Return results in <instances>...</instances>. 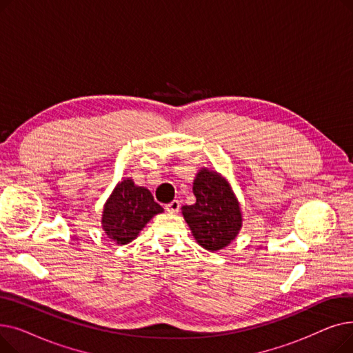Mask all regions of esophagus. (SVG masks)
I'll use <instances>...</instances> for the list:
<instances>
[{"label":"esophagus","mask_w":353,"mask_h":353,"mask_svg":"<svg viewBox=\"0 0 353 353\" xmlns=\"http://www.w3.org/2000/svg\"><path fill=\"white\" fill-rule=\"evenodd\" d=\"M180 206H181L180 205V200H173V201L169 203V205H165V210L170 212V213H177Z\"/></svg>","instance_id":"obj_1"}]
</instances>
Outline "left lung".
<instances>
[{
  "label": "left lung",
  "instance_id": "left-lung-1",
  "mask_svg": "<svg viewBox=\"0 0 353 353\" xmlns=\"http://www.w3.org/2000/svg\"><path fill=\"white\" fill-rule=\"evenodd\" d=\"M196 203L183 206L184 220L197 243L210 252L228 246L242 228L239 203L225 179L203 169L193 183Z\"/></svg>",
  "mask_w": 353,
  "mask_h": 353
}]
</instances>
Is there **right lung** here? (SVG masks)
I'll list each match as a JSON object with an SVG mask.
<instances>
[{"instance_id": "obj_1", "label": "right lung", "mask_w": 353, "mask_h": 353, "mask_svg": "<svg viewBox=\"0 0 353 353\" xmlns=\"http://www.w3.org/2000/svg\"><path fill=\"white\" fill-rule=\"evenodd\" d=\"M163 208L152 193L139 188L133 180H123L107 200L103 212V229L110 239L125 245L137 237L140 230Z\"/></svg>"}]
</instances>
